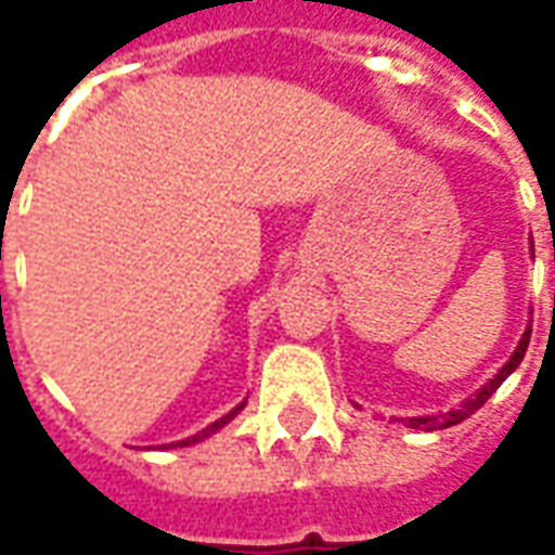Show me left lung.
<instances>
[{
    "label": "left lung",
    "mask_w": 555,
    "mask_h": 555,
    "mask_svg": "<svg viewBox=\"0 0 555 555\" xmlns=\"http://www.w3.org/2000/svg\"><path fill=\"white\" fill-rule=\"evenodd\" d=\"M553 258H555V253H553ZM529 336H532V330H526L524 338H520V345H517V350H514V353H512V360L502 365V372L496 374V377H493V380H490L488 386H481L476 396L466 398L461 408L452 410V413H437V416H416V418H410V428H425V430L449 428V425H457V422H464L466 416H473V413H476V410L481 408V404H485V401H488V398L493 396L496 389H500L502 380H505V377H508V374H512L514 369L520 365L526 348H529Z\"/></svg>",
    "instance_id": "8db88e82"
}]
</instances>
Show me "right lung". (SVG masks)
Returning a JSON list of instances; mask_svg holds the SVG:
<instances>
[{"mask_svg":"<svg viewBox=\"0 0 555 555\" xmlns=\"http://www.w3.org/2000/svg\"><path fill=\"white\" fill-rule=\"evenodd\" d=\"M243 404H246V401H243ZM243 404H237V408L231 410V413H225V416H222V418H217L214 425H207V428L202 430V434H195V437H186V440H181V442H171V446H193V442H198V440H202V437H207V434H214V430L222 428L225 422H231V418H234V416H237V413H241Z\"/></svg>","mask_w":555,"mask_h":555,"instance_id":"1","label":"right lung"}]
</instances>
